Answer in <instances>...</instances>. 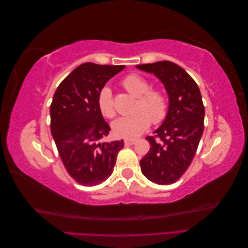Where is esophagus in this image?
<instances>
[{"label":"esophagus","mask_w":248,"mask_h":248,"mask_svg":"<svg viewBox=\"0 0 248 248\" xmlns=\"http://www.w3.org/2000/svg\"><path fill=\"white\" fill-rule=\"evenodd\" d=\"M124 142H125V145H130V146H132V145L136 144L137 140H128V139H126V140H124Z\"/></svg>","instance_id":"34e87169"}]
</instances>
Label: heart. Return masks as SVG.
I'll return each instance as SVG.
<instances>
[{"instance_id":"obj_1","label":"heart","mask_w":248,"mask_h":248,"mask_svg":"<svg viewBox=\"0 0 248 248\" xmlns=\"http://www.w3.org/2000/svg\"><path fill=\"white\" fill-rule=\"evenodd\" d=\"M123 87L129 94L137 97L132 115L119 118L112 123V130L120 138L133 140L144 133L153 124H160L167 119L170 110L168 94L159 88H151L150 81L139 74H129L123 81ZM98 108L103 117L114 118L116 108L111 90L104 86L97 98Z\"/></svg>"}]
</instances>
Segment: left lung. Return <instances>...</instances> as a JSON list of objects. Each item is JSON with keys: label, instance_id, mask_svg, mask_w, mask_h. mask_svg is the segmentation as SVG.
<instances>
[{"label": "left lung", "instance_id": "obj_1", "mask_svg": "<svg viewBox=\"0 0 248 248\" xmlns=\"http://www.w3.org/2000/svg\"><path fill=\"white\" fill-rule=\"evenodd\" d=\"M154 73L170 97L167 119L153 137H147L149 152L140 159L144 176L156 184L177 182L189 168L204 132L205 108L200 89L182 67L170 61L137 66Z\"/></svg>", "mask_w": 248, "mask_h": 248}]
</instances>
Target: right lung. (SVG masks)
Masks as SVG:
<instances>
[{
    "mask_svg": "<svg viewBox=\"0 0 248 248\" xmlns=\"http://www.w3.org/2000/svg\"><path fill=\"white\" fill-rule=\"evenodd\" d=\"M124 65L84 63L59 85L50 104V131L67 172L82 186L111 175L123 140L103 142L109 125L97 104L100 90Z\"/></svg>",
    "mask_w": 248,
    "mask_h": 248,
    "instance_id": "obj_1",
    "label": "right lung"
}]
</instances>
